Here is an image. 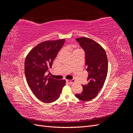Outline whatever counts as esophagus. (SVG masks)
I'll return each mask as SVG.
<instances>
[{
	"mask_svg": "<svg viewBox=\"0 0 133 133\" xmlns=\"http://www.w3.org/2000/svg\"><path fill=\"white\" fill-rule=\"evenodd\" d=\"M66 81L67 82L69 83H70V84H71V83H74L75 82V80L74 79H71V80L67 79V80H66Z\"/></svg>",
	"mask_w": 133,
	"mask_h": 133,
	"instance_id": "esophagus-1",
	"label": "esophagus"
}]
</instances>
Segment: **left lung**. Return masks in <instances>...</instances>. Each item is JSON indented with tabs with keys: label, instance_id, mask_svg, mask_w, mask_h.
I'll use <instances>...</instances> for the list:
<instances>
[{
	"label": "left lung",
	"instance_id": "8db88e82",
	"mask_svg": "<svg viewBox=\"0 0 133 133\" xmlns=\"http://www.w3.org/2000/svg\"><path fill=\"white\" fill-rule=\"evenodd\" d=\"M85 52L86 70L88 72L86 85H82L83 91L75 96L88 102L96 97L103 87L108 73V63L105 51L93 40L85 37L75 39Z\"/></svg>",
	"mask_w": 133,
	"mask_h": 133
}]
</instances>
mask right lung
<instances>
[{
  "mask_svg": "<svg viewBox=\"0 0 133 133\" xmlns=\"http://www.w3.org/2000/svg\"><path fill=\"white\" fill-rule=\"evenodd\" d=\"M65 41L63 39L40 43L31 49L25 60L24 73L28 85L36 97L45 103L56 101L65 85V80L45 75Z\"/></svg>",
  "mask_w": 133,
  "mask_h": 133,
  "instance_id": "obj_1",
  "label": "right lung"
}]
</instances>
